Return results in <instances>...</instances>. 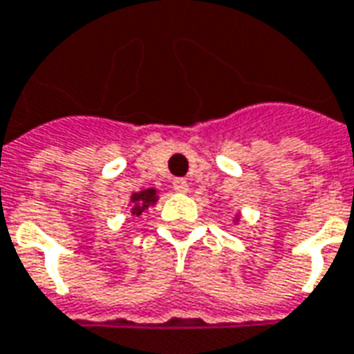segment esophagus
Returning <instances> with one entry per match:
<instances>
[{"instance_id": "1", "label": "esophagus", "mask_w": 354, "mask_h": 354, "mask_svg": "<svg viewBox=\"0 0 354 354\" xmlns=\"http://www.w3.org/2000/svg\"><path fill=\"white\" fill-rule=\"evenodd\" d=\"M173 189L177 190V192H189V183L185 181V179H175L173 181Z\"/></svg>"}]
</instances>
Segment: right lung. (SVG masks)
Here are the masks:
<instances>
[{
    "label": "right lung",
    "mask_w": 354,
    "mask_h": 354,
    "mask_svg": "<svg viewBox=\"0 0 354 354\" xmlns=\"http://www.w3.org/2000/svg\"><path fill=\"white\" fill-rule=\"evenodd\" d=\"M156 202V189H145L141 192H135V194H131V215L139 217L145 209H149L150 205H154Z\"/></svg>",
    "instance_id": "add662e5"
}]
</instances>
